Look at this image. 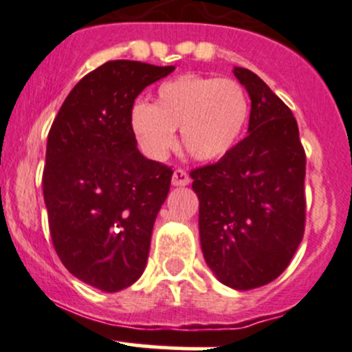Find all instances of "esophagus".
Instances as JSON below:
<instances>
[{"instance_id":"esophagus-1","label":"esophagus","mask_w":352,"mask_h":352,"mask_svg":"<svg viewBox=\"0 0 352 352\" xmlns=\"http://www.w3.org/2000/svg\"><path fill=\"white\" fill-rule=\"evenodd\" d=\"M189 182H190V179H189V175H187L186 170L177 168L175 172H173V175H172V186H175V187H184V186H187V184H189Z\"/></svg>"}]
</instances>
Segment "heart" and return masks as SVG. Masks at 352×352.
<instances>
[{
	"label": "heart",
	"mask_w": 352,
	"mask_h": 352,
	"mask_svg": "<svg viewBox=\"0 0 352 352\" xmlns=\"http://www.w3.org/2000/svg\"><path fill=\"white\" fill-rule=\"evenodd\" d=\"M248 119V98L233 80L182 74L163 81L153 104L136 102L129 127L148 158L162 160L175 144V131L190 156L212 162L228 155L242 138Z\"/></svg>",
	"instance_id": "heart-1"
}]
</instances>
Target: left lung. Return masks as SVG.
<instances>
[{
  "label": "left lung",
  "mask_w": 352,
  "mask_h": 352,
  "mask_svg": "<svg viewBox=\"0 0 352 352\" xmlns=\"http://www.w3.org/2000/svg\"><path fill=\"white\" fill-rule=\"evenodd\" d=\"M252 109L248 134L218 163L190 172L206 264L239 291L274 281L305 232V166L296 119L250 69L233 67Z\"/></svg>",
  "instance_id": "8db88e82"
}]
</instances>
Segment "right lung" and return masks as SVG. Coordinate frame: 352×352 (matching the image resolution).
Masks as SVG:
<instances>
[{"label":"right lung","instance_id":"obj_1","mask_svg":"<svg viewBox=\"0 0 352 352\" xmlns=\"http://www.w3.org/2000/svg\"><path fill=\"white\" fill-rule=\"evenodd\" d=\"M173 69L105 63L74 85L49 131L42 189L56 254L80 281L107 293L141 278L170 190L172 168L140 153L129 112Z\"/></svg>","mask_w":352,"mask_h":352}]
</instances>
